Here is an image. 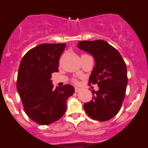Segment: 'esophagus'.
Returning <instances> with one entry per match:
<instances>
[{"label": "esophagus", "instance_id": "34e87169", "mask_svg": "<svg viewBox=\"0 0 148 148\" xmlns=\"http://www.w3.org/2000/svg\"><path fill=\"white\" fill-rule=\"evenodd\" d=\"M75 91L76 92H79V91H81V88H79V87H75Z\"/></svg>", "mask_w": 148, "mask_h": 148}]
</instances>
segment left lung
<instances>
[{
	"label": "left lung",
	"mask_w": 148,
	"mask_h": 148,
	"mask_svg": "<svg viewBox=\"0 0 148 148\" xmlns=\"http://www.w3.org/2000/svg\"><path fill=\"white\" fill-rule=\"evenodd\" d=\"M78 48L93 56L95 66L89 83L97 84L92 99L84 104L90 118L108 121L119 112L127 84V66L118 50L102 40L79 41Z\"/></svg>",
	"instance_id": "obj_1"
}]
</instances>
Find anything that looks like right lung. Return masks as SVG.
<instances>
[{"label": "right lung", "instance_id": "right-lung-1", "mask_svg": "<svg viewBox=\"0 0 148 148\" xmlns=\"http://www.w3.org/2000/svg\"><path fill=\"white\" fill-rule=\"evenodd\" d=\"M66 44H42L32 48L21 61L17 90L23 109L32 121L46 125L61 119L66 100L75 89L70 84L53 89L51 74L58 71V61Z\"/></svg>", "mask_w": 148, "mask_h": 148}]
</instances>
